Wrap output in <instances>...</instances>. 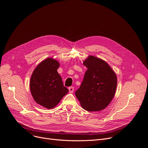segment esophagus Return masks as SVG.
<instances>
[{
  "mask_svg": "<svg viewBox=\"0 0 148 148\" xmlns=\"http://www.w3.org/2000/svg\"><path fill=\"white\" fill-rule=\"evenodd\" d=\"M68 89H69V93H73V92H74V87H73V86L69 87Z\"/></svg>",
  "mask_w": 148,
  "mask_h": 148,
  "instance_id": "esophagus-1",
  "label": "esophagus"
}]
</instances>
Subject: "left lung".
<instances>
[{"mask_svg": "<svg viewBox=\"0 0 148 148\" xmlns=\"http://www.w3.org/2000/svg\"><path fill=\"white\" fill-rule=\"evenodd\" d=\"M83 65L88 69L75 96L86 111H101L114 97L117 75L105 61L94 56H88L83 61Z\"/></svg>", "mask_w": 148, "mask_h": 148, "instance_id": "left-lung-1", "label": "left lung"}]
</instances>
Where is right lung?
Listing matches in <instances>:
<instances>
[{
    "mask_svg": "<svg viewBox=\"0 0 148 148\" xmlns=\"http://www.w3.org/2000/svg\"><path fill=\"white\" fill-rule=\"evenodd\" d=\"M59 65L56 60L48 58L38 64L31 77L32 96L38 104L48 109L54 108L68 92L57 73Z\"/></svg>",
    "mask_w": 148,
    "mask_h": 148,
    "instance_id": "obj_1",
    "label": "right lung"
}]
</instances>
